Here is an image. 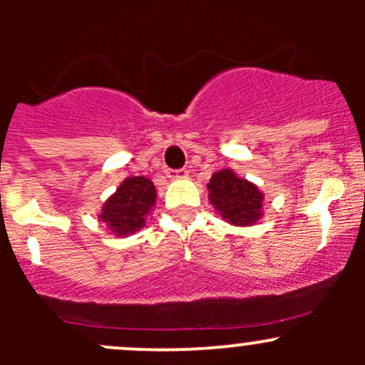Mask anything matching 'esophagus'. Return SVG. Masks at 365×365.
I'll list each match as a JSON object with an SVG mask.
<instances>
[{"mask_svg":"<svg viewBox=\"0 0 365 365\" xmlns=\"http://www.w3.org/2000/svg\"><path fill=\"white\" fill-rule=\"evenodd\" d=\"M187 175H189V171H187L185 168L182 169H169L168 171V176L173 180H182V178H187Z\"/></svg>","mask_w":365,"mask_h":365,"instance_id":"esophagus-1","label":"esophagus"}]
</instances>
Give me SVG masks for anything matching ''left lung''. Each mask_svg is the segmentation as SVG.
<instances>
[{
	"label": "left lung",
	"mask_w": 365,
	"mask_h": 365,
	"mask_svg": "<svg viewBox=\"0 0 365 365\" xmlns=\"http://www.w3.org/2000/svg\"><path fill=\"white\" fill-rule=\"evenodd\" d=\"M206 187L210 203L230 224L251 226L261 217L263 194L254 183L238 178L230 169L215 173Z\"/></svg>",
	"instance_id": "obj_1"
}]
</instances>
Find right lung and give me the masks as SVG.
Returning a JSON list of instances; mask_svg holds the SVG:
<instances>
[{"label":"right lung","instance_id":"right-lung-1","mask_svg":"<svg viewBox=\"0 0 365 365\" xmlns=\"http://www.w3.org/2000/svg\"><path fill=\"white\" fill-rule=\"evenodd\" d=\"M155 203V187L152 180L145 176L127 178L116 192L106 201L101 217L109 230L118 237L141 230L145 226V217Z\"/></svg>","mask_w":365,"mask_h":365}]
</instances>
